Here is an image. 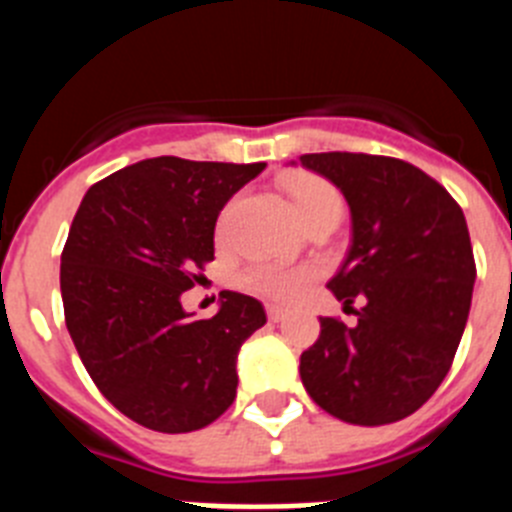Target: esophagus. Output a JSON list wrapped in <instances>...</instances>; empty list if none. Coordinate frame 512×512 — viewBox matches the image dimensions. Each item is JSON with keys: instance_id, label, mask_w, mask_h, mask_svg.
Wrapping results in <instances>:
<instances>
[{"instance_id": "34e87169", "label": "esophagus", "mask_w": 512, "mask_h": 512, "mask_svg": "<svg viewBox=\"0 0 512 512\" xmlns=\"http://www.w3.org/2000/svg\"><path fill=\"white\" fill-rule=\"evenodd\" d=\"M266 315H269L271 323H282L287 318V307L282 305H266Z\"/></svg>"}]
</instances>
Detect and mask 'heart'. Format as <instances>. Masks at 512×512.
Segmentation results:
<instances>
[{"label": "heart", "mask_w": 512, "mask_h": 512, "mask_svg": "<svg viewBox=\"0 0 512 512\" xmlns=\"http://www.w3.org/2000/svg\"><path fill=\"white\" fill-rule=\"evenodd\" d=\"M292 202V210L300 217V223H310L315 217L323 215H341L343 212V197L330 182H325L323 176L315 174H297L287 179L284 184ZM310 279L307 269H292V266L282 264H259L243 274V284L251 292H259L264 297H274V300H292L300 295V289L305 287Z\"/></svg>", "instance_id": "obj_1"}]
</instances>
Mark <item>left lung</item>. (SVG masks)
Returning <instances> with one entry per match:
<instances>
[{"label":"left lung","instance_id":"left-lung-1","mask_svg":"<svg viewBox=\"0 0 512 512\" xmlns=\"http://www.w3.org/2000/svg\"><path fill=\"white\" fill-rule=\"evenodd\" d=\"M295 164V161H292ZM351 210V248L328 282L359 323L320 318L300 356L307 395L354 425L408 418L449 374L477 279L464 212L418 166L369 153H305Z\"/></svg>","mask_w":512,"mask_h":512}]
</instances>
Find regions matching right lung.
Returning a JSON list of instances; mask_svg holds the SVG:
<instances>
[{
  "label": "right lung",
  "instance_id": "1",
  "mask_svg": "<svg viewBox=\"0 0 512 512\" xmlns=\"http://www.w3.org/2000/svg\"><path fill=\"white\" fill-rule=\"evenodd\" d=\"M266 164L158 156L115 171L84 194L61 253L66 328L89 377L135 423L200 431L233 405L243 341L264 305L220 292L194 320L182 295L215 259L225 202Z\"/></svg>",
  "mask_w": 512,
  "mask_h": 512
}]
</instances>
